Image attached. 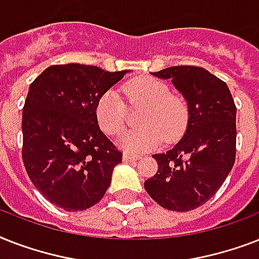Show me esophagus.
<instances>
[{
    "instance_id": "obj_1",
    "label": "esophagus",
    "mask_w": 259,
    "mask_h": 259,
    "mask_svg": "<svg viewBox=\"0 0 259 259\" xmlns=\"http://www.w3.org/2000/svg\"><path fill=\"white\" fill-rule=\"evenodd\" d=\"M123 161L126 162H132V161H137V160H140V156H137V154H130V153H123Z\"/></svg>"
}]
</instances>
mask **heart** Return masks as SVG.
Masks as SVG:
<instances>
[{
  "label": "heart",
  "mask_w": 259,
  "mask_h": 259,
  "mask_svg": "<svg viewBox=\"0 0 259 259\" xmlns=\"http://www.w3.org/2000/svg\"><path fill=\"white\" fill-rule=\"evenodd\" d=\"M133 107H144L138 129L125 130L118 145L127 152L154 149L165 138L173 142L184 134L189 121V107L184 98L170 93L168 84L150 76L130 80L122 87ZM99 125L107 134L119 133L125 125L126 105L115 90H109L97 105Z\"/></svg>",
  "instance_id": "heart-1"
}]
</instances>
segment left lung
Returning <instances> with one entry per match:
<instances>
[{"instance_id":"left-lung-1","label":"left lung","mask_w":259,"mask_h":259,"mask_svg":"<svg viewBox=\"0 0 259 259\" xmlns=\"http://www.w3.org/2000/svg\"><path fill=\"white\" fill-rule=\"evenodd\" d=\"M153 75L172 80L188 103L189 121L172 149L153 154L158 170L144 187L164 208L192 211L217 193L233 169L237 107L227 84L204 68L168 67Z\"/></svg>"}]
</instances>
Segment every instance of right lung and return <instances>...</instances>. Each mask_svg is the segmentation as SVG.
<instances>
[{
    "mask_svg": "<svg viewBox=\"0 0 259 259\" xmlns=\"http://www.w3.org/2000/svg\"><path fill=\"white\" fill-rule=\"evenodd\" d=\"M129 70L78 63L51 66L29 86L22 109V160L38 192L66 211L101 200L122 153L99 129L98 101Z\"/></svg>",
    "mask_w": 259,
    "mask_h": 259,
    "instance_id": "right-lung-1",
    "label": "right lung"
}]
</instances>
